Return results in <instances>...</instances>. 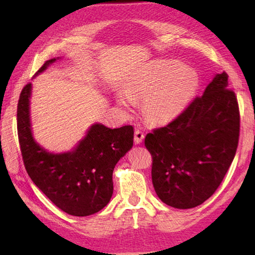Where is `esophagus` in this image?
Here are the masks:
<instances>
[{"label":"esophagus","mask_w":255,"mask_h":255,"mask_svg":"<svg viewBox=\"0 0 255 255\" xmlns=\"http://www.w3.org/2000/svg\"><path fill=\"white\" fill-rule=\"evenodd\" d=\"M143 139H144V134H143L142 131H140V130H136V131H134V138H133L134 143H136V144H140V143L142 142Z\"/></svg>","instance_id":"esophagus-1"}]
</instances>
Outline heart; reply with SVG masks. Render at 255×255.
Masks as SVG:
<instances>
[{"instance_id":"1","label":"heart","mask_w":255,"mask_h":255,"mask_svg":"<svg viewBox=\"0 0 255 255\" xmlns=\"http://www.w3.org/2000/svg\"><path fill=\"white\" fill-rule=\"evenodd\" d=\"M199 86L194 69L181 62L167 60L140 70L124 84L116 102L129 111L134 101L142 100L143 116L151 124H167L186 110Z\"/></svg>"}]
</instances>
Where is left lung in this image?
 <instances>
[{
    "label": "left lung",
    "mask_w": 255,
    "mask_h": 255,
    "mask_svg": "<svg viewBox=\"0 0 255 255\" xmlns=\"http://www.w3.org/2000/svg\"><path fill=\"white\" fill-rule=\"evenodd\" d=\"M240 115L228 75L216 74L180 116L148 133L152 184L164 204L178 209L202 205L218 188L236 155Z\"/></svg>",
    "instance_id": "left-lung-1"
}]
</instances>
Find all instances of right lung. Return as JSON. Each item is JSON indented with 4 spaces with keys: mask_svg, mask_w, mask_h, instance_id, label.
I'll return each mask as SVG.
<instances>
[{
    "mask_svg": "<svg viewBox=\"0 0 255 255\" xmlns=\"http://www.w3.org/2000/svg\"><path fill=\"white\" fill-rule=\"evenodd\" d=\"M59 59L48 60L35 77ZM31 89V83L25 86L17 106L18 140L27 173L35 185L64 213L77 217L97 213L112 198L114 167L132 147V126L112 129L95 123L71 150L50 152L32 134Z\"/></svg>",
    "mask_w": 255,
    "mask_h": 255,
    "instance_id": "add662e5",
    "label": "right lung"
}]
</instances>
